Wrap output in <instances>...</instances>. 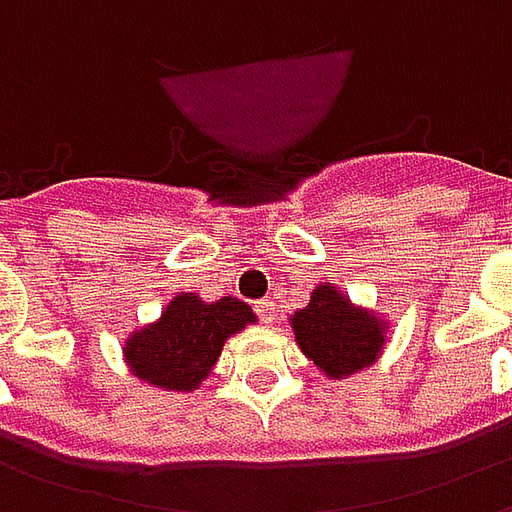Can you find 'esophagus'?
<instances>
[{
  "instance_id": "esophagus-1",
  "label": "esophagus",
  "mask_w": 512,
  "mask_h": 512,
  "mask_svg": "<svg viewBox=\"0 0 512 512\" xmlns=\"http://www.w3.org/2000/svg\"><path fill=\"white\" fill-rule=\"evenodd\" d=\"M255 310H257V315H260V321H263V323H274V321H277V304H274V299L257 301Z\"/></svg>"
}]
</instances>
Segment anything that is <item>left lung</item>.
I'll return each mask as SVG.
<instances>
[{"instance_id":"8db88e82","label":"left lung","mask_w":512,"mask_h":512,"mask_svg":"<svg viewBox=\"0 0 512 512\" xmlns=\"http://www.w3.org/2000/svg\"><path fill=\"white\" fill-rule=\"evenodd\" d=\"M290 323L301 351L326 376L334 378L367 367L384 345V332L376 315L351 307L332 285H318L310 304L296 312Z\"/></svg>"}]
</instances>
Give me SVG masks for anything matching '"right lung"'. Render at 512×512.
I'll return each mask as SVG.
<instances>
[{
  "label": "right lung",
  "instance_id": "right-lung-1",
  "mask_svg": "<svg viewBox=\"0 0 512 512\" xmlns=\"http://www.w3.org/2000/svg\"><path fill=\"white\" fill-rule=\"evenodd\" d=\"M252 321L249 304L233 296L208 304L194 293H180L158 323L128 340L126 359L134 376L147 384L189 392L211 373L224 340Z\"/></svg>",
  "mask_w": 512,
  "mask_h": 512
}]
</instances>
